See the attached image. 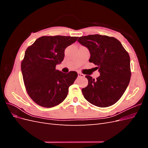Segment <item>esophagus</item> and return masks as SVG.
<instances>
[{"instance_id":"obj_1","label":"esophagus","mask_w":148,"mask_h":148,"mask_svg":"<svg viewBox=\"0 0 148 148\" xmlns=\"http://www.w3.org/2000/svg\"><path fill=\"white\" fill-rule=\"evenodd\" d=\"M78 77H82V78H83V77H84V75L83 74V73H82L81 72H78Z\"/></svg>"}]
</instances>
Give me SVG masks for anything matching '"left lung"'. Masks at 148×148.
<instances>
[{
  "instance_id": "obj_1",
  "label": "left lung",
  "mask_w": 148,
  "mask_h": 148,
  "mask_svg": "<svg viewBox=\"0 0 148 148\" xmlns=\"http://www.w3.org/2000/svg\"><path fill=\"white\" fill-rule=\"evenodd\" d=\"M78 41L90 52L89 62L97 65L100 76L85 77L88 86L82 93L89 103L99 107L115 104L126 90L131 78L130 58L118 39L106 35L79 37Z\"/></svg>"
}]
</instances>
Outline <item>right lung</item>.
I'll use <instances>...</instances> for the list:
<instances>
[{
  "instance_id": "add662e5",
  "label": "right lung",
  "mask_w": 148,
  "mask_h": 148,
  "mask_svg": "<svg viewBox=\"0 0 148 148\" xmlns=\"http://www.w3.org/2000/svg\"><path fill=\"white\" fill-rule=\"evenodd\" d=\"M78 38L44 36L26 49L21 69L26 91L36 104L50 108L65 100L78 74L64 73L56 66L63 61L65 48Z\"/></svg>"
}]
</instances>
